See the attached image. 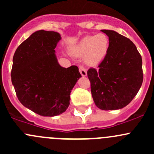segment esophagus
Segmentation results:
<instances>
[{
	"label": "esophagus",
	"mask_w": 154,
	"mask_h": 154,
	"mask_svg": "<svg viewBox=\"0 0 154 154\" xmlns=\"http://www.w3.org/2000/svg\"><path fill=\"white\" fill-rule=\"evenodd\" d=\"M79 70H80V74H81V75L83 76V77H86V76H87V71H86V68L83 67V66H79Z\"/></svg>",
	"instance_id": "1"
}]
</instances>
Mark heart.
<instances>
[{
    "label": "heart",
    "mask_w": 154,
    "mask_h": 154,
    "mask_svg": "<svg viewBox=\"0 0 154 154\" xmlns=\"http://www.w3.org/2000/svg\"><path fill=\"white\" fill-rule=\"evenodd\" d=\"M109 48V39L103 33L88 35L80 40L74 48V54L78 57H85L88 66L100 64L107 56Z\"/></svg>",
    "instance_id": "1"
}]
</instances>
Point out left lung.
Masks as SVG:
<instances>
[{"mask_svg": "<svg viewBox=\"0 0 154 154\" xmlns=\"http://www.w3.org/2000/svg\"><path fill=\"white\" fill-rule=\"evenodd\" d=\"M101 31L109 37V48L98 69L87 71L91 95L100 109H120L131 102L142 86V57L129 38L114 30Z\"/></svg>", "mask_w": 154, "mask_h": 154, "instance_id": "8db88e82", "label": "left lung"}]
</instances>
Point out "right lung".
Segmentation results:
<instances>
[{"mask_svg": "<svg viewBox=\"0 0 154 154\" xmlns=\"http://www.w3.org/2000/svg\"><path fill=\"white\" fill-rule=\"evenodd\" d=\"M60 40L59 32L36 31L18 46L12 59L11 78L18 100L42 116L66 112L71 90L82 77L77 66L59 64L54 49Z\"/></svg>", "mask_w": 154, "mask_h": 154, "instance_id": "1", "label": "right lung"}]
</instances>
